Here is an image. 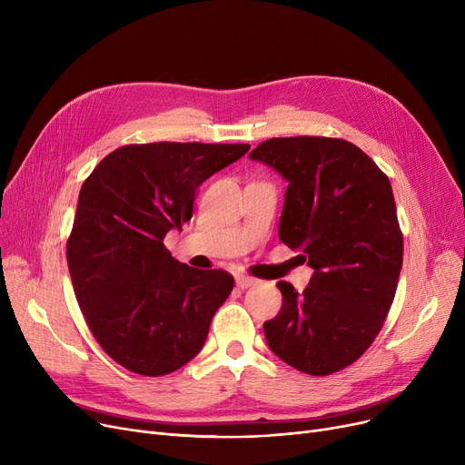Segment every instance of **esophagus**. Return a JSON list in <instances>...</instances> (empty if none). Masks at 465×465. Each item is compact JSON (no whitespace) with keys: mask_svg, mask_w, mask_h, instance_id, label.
<instances>
[{"mask_svg":"<svg viewBox=\"0 0 465 465\" xmlns=\"http://www.w3.org/2000/svg\"><path fill=\"white\" fill-rule=\"evenodd\" d=\"M235 284H237L241 290H245V288H251V286L258 284V279L247 277V275H239V277L235 279Z\"/></svg>","mask_w":465,"mask_h":465,"instance_id":"obj_1","label":"esophagus"}]
</instances>
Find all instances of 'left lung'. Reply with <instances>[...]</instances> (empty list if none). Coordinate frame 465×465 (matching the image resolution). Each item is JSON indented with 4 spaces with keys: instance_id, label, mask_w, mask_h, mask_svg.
<instances>
[{
    "instance_id": "left-lung-1",
    "label": "left lung",
    "mask_w": 465,
    "mask_h": 465,
    "mask_svg": "<svg viewBox=\"0 0 465 465\" xmlns=\"http://www.w3.org/2000/svg\"><path fill=\"white\" fill-rule=\"evenodd\" d=\"M251 158L286 179L279 239L314 270L302 294L277 282L282 307L263 322L265 341L298 371L331 375L370 349L396 296L403 235L392 186L345 139L273 137Z\"/></svg>"
}]
</instances>
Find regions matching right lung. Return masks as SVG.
<instances>
[{"label":"right lung","instance_id":"add662e5","mask_svg":"<svg viewBox=\"0 0 465 465\" xmlns=\"http://www.w3.org/2000/svg\"><path fill=\"white\" fill-rule=\"evenodd\" d=\"M249 149L169 141L126 144L83 183L67 267L90 331L122 368L167 375L205 345L233 277L181 263L163 247V237L192 218L200 184Z\"/></svg>","mask_w":465,"mask_h":465}]
</instances>
